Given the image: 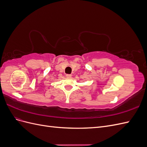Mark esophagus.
<instances>
[{
  "label": "esophagus",
  "instance_id": "34e87169",
  "mask_svg": "<svg viewBox=\"0 0 147 147\" xmlns=\"http://www.w3.org/2000/svg\"><path fill=\"white\" fill-rule=\"evenodd\" d=\"M65 77H66L67 78H70L71 77H72V75H70V74H67V75H65Z\"/></svg>",
  "mask_w": 147,
  "mask_h": 147
}]
</instances>
